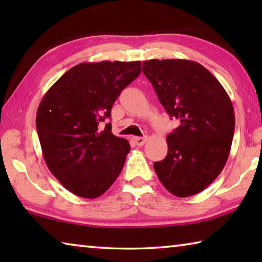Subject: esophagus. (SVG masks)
<instances>
[{"label": "esophagus", "instance_id": "1", "mask_svg": "<svg viewBox=\"0 0 262 262\" xmlns=\"http://www.w3.org/2000/svg\"><path fill=\"white\" fill-rule=\"evenodd\" d=\"M133 142H134V143L136 144V145H139V147H141V145H143L145 142H147V136H143V137H140V136H137V137H133Z\"/></svg>", "mask_w": 262, "mask_h": 262}]
</instances>
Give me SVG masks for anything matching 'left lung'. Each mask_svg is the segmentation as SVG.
Listing matches in <instances>:
<instances>
[{"label": "left lung", "mask_w": 262, "mask_h": 262, "mask_svg": "<svg viewBox=\"0 0 262 262\" xmlns=\"http://www.w3.org/2000/svg\"><path fill=\"white\" fill-rule=\"evenodd\" d=\"M142 72L167 114L180 122L167 135V155L154 164L155 172L176 196L200 193L228 161L234 133L231 100L214 75L198 62L149 60Z\"/></svg>", "instance_id": "8db88e82"}]
</instances>
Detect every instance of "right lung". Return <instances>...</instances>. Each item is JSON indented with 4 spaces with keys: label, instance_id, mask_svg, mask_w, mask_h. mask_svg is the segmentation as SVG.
<instances>
[{
    "label": "right lung",
    "instance_id": "obj_1",
    "mask_svg": "<svg viewBox=\"0 0 262 262\" xmlns=\"http://www.w3.org/2000/svg\"><path fill=\"white\" fill-rule=\"evenodd\" d=\"M141 61L83 62L48 90L37 111L43 159L53 176L77 196L96 199L117 180L130 145L112 134L114 101L139 77Z\"/></svg>",
    "mask_w": 262,
    "mask_h": 262
}]
</instances>
